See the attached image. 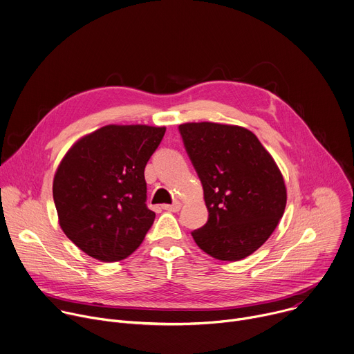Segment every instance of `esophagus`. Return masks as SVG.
I'll use <instances>...</instances> for the list:
<instances>
[{"label": "esophagus", "mask_w": 354, "mask_h": 354, "mask_svg": "<svg viewBox=\"0 0 354 354\" xmlns=\"http://www.w3.org/2000/svg\"><path fill=\"white\" fill-rule=\"evenodd\" d=\"M162 209L167 212H171V213H178L180 210V203L179 201H175L174 205H164Z\"/></svg>", "instance_id": "1"}]
</instances>
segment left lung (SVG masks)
<instances>
[{
	"label": "left lung",
	"mask_w": 354,
	"mask_h": 354,
	"mask_svg": "<svg viewBox=\"0 0 354 354\" xmlns=\"http://www.w3.org/2000/svg\"><path fill=\"white\" fill-rule=\"evenodd\" d=\"M179 133L203 185L207 223L192 232L218 261H241L272 235L286 209V186L258 137L238 126L185 123Z\"/></svg>",
	"instance_id": "left-lung-1"
}]
</instances>
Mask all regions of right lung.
Masks as SVG:
<instances>
[{"label":"right lung","instance_id":"add662e5","mask_svg":"<svg viewBox=\"0 0 354 354\" xmlns=\"http://www.w3.org/2000/svg\"><path fill=\"white\" fill-rule=\"evenodd\" d=\"M165 127L105 126L71 148L57 168L53 198L64 234L86 255L118 262L140 246L156 218L144 169Z\"/></svg>","mask_w":354,"mask_h":354}]
</instances>
